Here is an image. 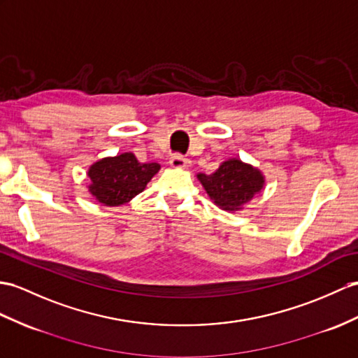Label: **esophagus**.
I'll use <instances>...</instances> for the list:
<instances>
[{
  "mask_svg": "<svg viewBox=\"0 0 358 358\" xmlns=\"http://www.w3.org/2000/svg\"><path fill=\"white\" fill-rule=\"evenodd\" d=\"M189 164H191L189 159H187L185 156H182L179 153L173 155L171 158H170V165H171V167H174V169H188Z\"/></svg>",
  "mask_w": 358,
  "mask_h": 358,
  "instance_id": "esophagus-1",
  "label": "esophagus"
}]
</instances>
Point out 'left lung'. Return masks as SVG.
I'll list each match as a JSON object with an SVG mask.
<instances>
[{"label": "left lung", "instance_id": "left-lung-1", "mask_svg": "<svg viewBox=\"0 0 358 358\" xmlns=\"http://www.w3.org/2000/svg\"><path fill=\"white\" fill-rule=\"evenodd\" d=\"M209 199L224 211H240L264 187V176L258 169L232 158L222 162L213 174L199 173Z\"/></svg>", "mask_w": 358, "mask_h": 358}]
</instances>
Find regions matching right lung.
Wrapping results in <instances>:
<instances>
[{
	"label": "right lung",
	"instance_id": "right-lung-1",
	"mask_svg": "<svg viewBox=\"0 0 358 358\" xmlns=\"http://www.w3.org/2000/svg\"><path fill=\"white\" fill-rule=\"evenodd\" d=\"M159 169L161 165L156 162L141 164L134 153L103 158L88 170L90 193L106 206L124 205L143 193Z\"/></svg>",
	"mask_w": 358,
	"mask_h": 358
}]
</instances>
